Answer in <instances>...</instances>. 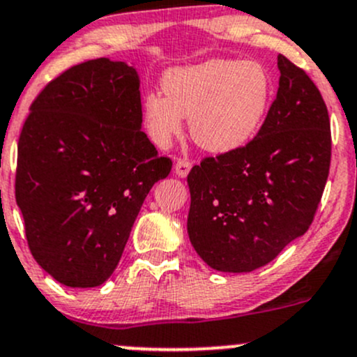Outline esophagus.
I'll list each match as a JSON object with an SVG mask.
<instances>
[{
  "label": "esophagus",
  "instance_id": "esophagus-1",
  "mask_svg": "<svg viewBox=\"0 0 357 357\" xmlns=\"http://www.w3.org/2000/svg\"><path fill=\"white\" fill-rule=\"evenodd\" d=\"M190 169H191V160H188V159H178V160H176L174 171H176V174L179 176V178H186Z\"/></svg>",
  "mask_w": 357,
  "mask_h": 357
}]
</instances>
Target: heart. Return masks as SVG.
<instances>
[{
	"label": "heart",
	"instance_id": "obj_1",
	"mask_svg": "<svg viewBox=\"0 0 357 357\" xmlns=\"http://www.w3.org/2000/svg\"><path fill=\"white\" fill-rule=\"evenodd\" d=\"M160 93L144 98L151 139L167 147L191 119L195 142L215 154L244 147L257 134L273 98V77L256 61L210 59L164 76Z\"/></svg>",
	"mask_w": 357,
	"mask_h": 357
}]
</instances>
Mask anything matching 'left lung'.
I'll use <instances>...</instances> for the list:
<instances>
[{
	"instance_id": "left-lung-1",
	"label": "left lung",
	"mask_w": 357,
	"mask_h": 357,
	"mask_svg": "<svg viewBox=\"0 0 357 357\" xmlns=\"http://www.w3.org/2000/svg\"><path fill=\"white\" fill-rule=\"evenodd\" d=\"M280 88L264 123L234 152L205 158L188 174V236L223 273L271 262L312 225L331 167V120L308 74L278 56Z\"/></svg>"
}]
</instances>
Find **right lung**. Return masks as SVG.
I'll return each instance as SVG.
<instances>
[{
    "instance_id": "1",
    "label": "right lung",
    "mask_w": 357,
    "mask_h": 357,
    "mask_svg": "<svg viewBox=\"0 0 357 357\" xmlns=\"http://www.w3.org/2000/svg\"><path fill=\"white\" fill-rule=\"evenodd\" d=\"M139 88L125 62H81L38 93L23 123L17 205L33 259L66 287L112 276L144 199L171 172L140 130Z\"/></svg>"
}]
</instances>
